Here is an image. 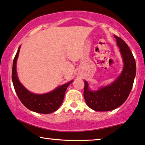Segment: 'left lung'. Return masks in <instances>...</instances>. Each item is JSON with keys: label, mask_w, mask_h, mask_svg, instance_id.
<instances>
[{"label": "left lung", "mask_w": 145, "mask_h": 145, "mask_svg": "<svg viewBox=\"0 0 145 145\" xmlns=\"http://www.w3.org/2000/svg\"><path fill=\"white\" fill-rule=\"evenodd\" d=\"M114 36L124 61L121 75L111 84L97 91H90L84 81V100L90 108L97 111H109L123 105L131 93L136 75V63L132 52L123 39Z\"/></svg>", "instance_id": "obj_1"}]
</instances>
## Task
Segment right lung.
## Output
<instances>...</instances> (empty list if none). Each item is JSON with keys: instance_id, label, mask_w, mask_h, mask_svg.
<instances>
[{"instance_id": "obj_1", "label": "right lung", "mask_w": 145, "mask_h": 145, "mask_svg": "<svg viewBox=\"0 0 145 145\" xmlns=\"http://www.w3.org/2000/svg\"><path fill=\"white\" fill-rule=\"evenodd\" d=\"M20 46L14 56L12 69V80L16 95L24 106L32 111L42 114H49L56 111L63 103L65 94L69 84L72 81L56 88L50 93L36 95L27 90L18 80L16 74V60Z\"/></svg>"}]
</instances>
